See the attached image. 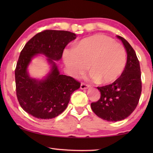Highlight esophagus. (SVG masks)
<instances>
[{
	"mask_svg": "<svg viewBox=\"0 0 153 153\" xmlns=\"http://www.w3.org/2000/svg\"><path fill=\"white\" fill-rule=\"evenodd\" d=\"M90 87V86H89V85L84 84V83H82L81 85H80V88H81L82 90H86V89L89 88Z\"/></svg>",
	"mask_w": 153,
	"mask_h": 153,
	"instance_id": "esophagus-1",
	"label": "esophagus"
}]
</instances>
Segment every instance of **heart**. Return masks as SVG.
<instances>
[{
	"mask_svg": "<svg viewBox=\"0 0 153 153\" xmlns=\"http://www.w3.org/2000/svg\"><path fill=\"white\" fill-rule=\"evenodd\" d=\"M63 60L69 73L75 77L89 69L90 77L101 84H111L122 74L126 53L120 43L104 34H95L79 41L73 49H65Z\"/></svg>",
	"mask_w": 153,
	"mask_h": 153,
	"instance_id": "1",
	"label": "heart"
}]
</instances>
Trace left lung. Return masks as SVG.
I'll list each match as a JSON object with an SVG mask.
<instances>
[{
  "label": "left lung",
  "mask_w": 153,
  "mask_h": 153,
  "mask_svg": "<svg viewBox=\"0 0 153 153\" xmlns=\"http://www.w3.org/2000/svg\"><path fill=\"white\" fill-rule=\"evenodd\" d=\"M121 40L127 53V62L121 76L107 86L97 87L100 92V99L91 103L96 115L108 121L126 119L135 110L142 92L141 72L136 52L123 38Z\"/></svg>",
  "instance_id": "1"
}]
</instances>
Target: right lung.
Returning <instances> with one entry per match:
<instances>
[{"instance_id":"right-lung-1","label":"right lung","mask_w":153,"mask_h":153,"mask_svg":"<svg viewBox=\"0 0 153 153\" xmlns=\"http://www.w3.org/2000/svg\"><path fill=\"white\" fill-rule=\"evenodd\" d=\"M74 33L45 30L28 41L20 53L15 71L18 101L25 112L39 120L55 118L65 110L72 93L80 87L73 77L60 74L56 61L65 46L76 38ZM38 54L48 57L51 70L41 80L30 77L27 67Z\"/></svg>"}]
</instances>
